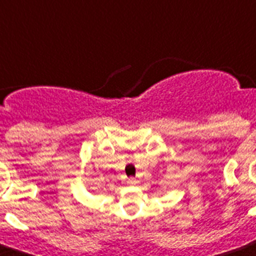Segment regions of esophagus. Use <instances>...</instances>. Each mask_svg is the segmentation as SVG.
<instances>
[{
    "instance_id": "obj_1",
    "label": "esophagus",
    "mask_w": 256,
    "mask_h": 256,
    "mask_svg": "<svg viewBox=\"0 0 256 256\" xmlns=\"http://www.w3.org/2000/svg\"><path fill=\"white\" fill-rule=\"evenodd\" d=\"M136 182H138V181H136V180H135L134 177H130L128 180V184H136Z\"/></svg>"
}]
</instances>
